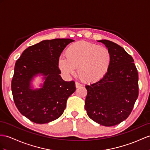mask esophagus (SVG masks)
Here are the masks:
<instances>
[{
	"label": "esophagus",
	"instance_id": "obj_1",
	"mask_svg": "<svg viewBox=\"0 0 150 150\" xmlns=\"http://www.w3.org/2000/svg\"><path fill=\"white\" fill-rule=\"evenodd\" d=\"M75 85H76V88H79V87H81V86H82V85H81V84H80V83H78V82H76Z\"/></svg>",
	"mask_w": 150,
	"mask_h": 150
}]
</instances>
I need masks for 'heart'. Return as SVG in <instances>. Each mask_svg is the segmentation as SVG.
Segmentation results:
<instances>
[{
    "label": "heart",
    "mask_w": 150,
    "mask_h": 150,
    "mask_svg": "<svg viewBox=\"0 0 150 150\" xmlns=\"http://www.w3.org/2000/svg\"><path fill=\"white\" fill-rule=\"evenodd\" d=\"M66 58L58 60V67L67 76L73 75L78 68L82 81L92 83L99 81L107 74L110 68L112 56L107 47L96 44L78 41L72 44L65 50Z\"/></svg>",
    "instance_id": "b5f03b06"
}]
</instances>
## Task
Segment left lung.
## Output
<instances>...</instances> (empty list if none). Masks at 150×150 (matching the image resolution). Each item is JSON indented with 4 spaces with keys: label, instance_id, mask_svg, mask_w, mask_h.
Listing matches in <instances>:
<instances>
[{
    "label": "left lung",
    "instance_id": "1",
    "mask_svg": "<svg viewBox=\"0 0 150 150\" xmlns=\"http://www.w3.org/2000/svg\"><path fill=\"white\" fill-rule=\"evenodd\" d=\"M110 51L112 62L107 74L86 85L85 108L94 122L111 127L126 120L139 95L138 72L134 59L122 46L108 40L98 41Z\"/></svg>",
    "mask_w": 150,
    "mask_h": 150
}]
</instances>
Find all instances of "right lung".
<instances>
[{
  "label": "right lung",
  "instance_id": "right-lung-1",
  "mask_svg": "<svg viewBox=\"0 0 150 150\" xmlns=\"http://www.w3.org/2000/svg\"><path fill=\"white\" fill-rule=\"evenodd\" d=\"M71 39L45 40L23 51L14 66L11 90L14 104L21 115L35 123L58 118L66 107L68 97L75 92L74 81L61 78L58 60ZM41 74L45 82L32 89L31 81Z\"/></svg>",
  "mask_w": 150,
  "mask_h": 150
}]
</instances>
